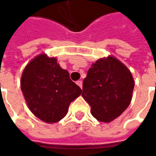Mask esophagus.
<instances>
[{
    "label": "esophagus",
    "instance_id": "34e87169",
    "mask_svg": "<svg viewBox=\"0 0 156 156\" xmlns=\"http://www.w3.org/2000/svg\"><path fill=\"white\" fill-rule=\"evenodd\" d=\"M77 83V84H78V86H79V87L82 88V87H83V82L79 80V81H77V83Z\"/></svg>",
    "mask_w": 156,
    "mask_h": 156
}]
</instances>
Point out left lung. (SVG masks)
I'll list each match as a JSON object with an SVG mask.
<instances>
[{
  "label": "left lung",
  "mask_w": 156,
  "mask_h": 156,
  "mask_svg": "<svg viewBox=\"0 0 156 156\" xmlns=\"http://www.w3.org/2000/svg\"><path fill=\"white\" fill-rule=\"evenodd\" d=\"M134 87L129 69L118 58L108 56L97 60L88 69L82 96L96 119L109 123L129 107Z\"/></svg>",
  "instance_id": "left-lung-1"
}]
</instances>
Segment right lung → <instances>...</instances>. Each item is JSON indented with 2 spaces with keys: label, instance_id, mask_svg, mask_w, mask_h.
<instances>
[{
  "label": "right lung",
  "instance_id": "obj_1",
  "mask_svg": "<svg viewBox=\"0 0 156 156\" xmlns=\"http://www.w3.org/2000/svg\"><path fill=\"white\" fill-rule=\"evenodd\" d=\"M21 89L28 108L36 117L48 124L66 116L71 102L82 89L72 81L56 58L45 53L29 62L22 72Z\"/></svg>",
  "mask_w": 156,
  "mask_h": 156
}]
</instances>
